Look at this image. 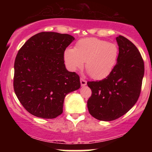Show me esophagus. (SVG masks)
I'll list each match as a JSON object with an SVG mask.
<instances>
[{
  "mask_svg": "<svg viewBox=\"0 0 152 152\" xmlns=\"http://www.w3.org/2000/svg\"><path fill=\"white\" fill-rule=\"evenodd\" d=\"M80 81H81V85L82 86H86V85L87 82H86V80L83 79V78H80Z\"/></svg>",
  "mask_w": 152,
  "mask_h": 152,
  "instance_id": "34e87169",
  "label": "esophagus"
}]
</instances>
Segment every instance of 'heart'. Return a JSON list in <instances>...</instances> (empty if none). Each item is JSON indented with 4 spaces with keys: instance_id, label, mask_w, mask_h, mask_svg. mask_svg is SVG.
Listing matches in <instances>:
<instances>
[{
    "instance_id": "obj_1",
    "label": "heart",
    "mask_w": 152,
    "mask_h": 152,
    "mask_svg": "<svg viewBox=\"0 0 152 152\" xmlns=\"http://www.w3.org/2000/svg\"><path fill=\"white\" fill-rule=\"evenodd\" d=\"M119 48L114 43L97 38L80 39L75 48L66 50L64 58L71 71L83 67L86 61V69L94 79H104L111 74L117 64Z\"/></svg>"
}]
</instances>
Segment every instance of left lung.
Returning a JSON list of instances; mask_svg holds the SVG:
<instances>
[{"mask_svg": "<svg viewBox=\"0 0 152 152\" xmlns=\"http://www.w3.org/2000/svg\"><path fill=\"white\" fill-rule=\"evenodd\" d=\"M119 48L117 64L109 76L88 81L91 96L87 102L89 114L100 121H113L124 115L137 102L142 90L144 63L133 43L116 37Z\"/></svg>", "mask_w": 152, "mask_h": 152, "instance_id": "8db88e82", "label": "left lung"}]
</instances>
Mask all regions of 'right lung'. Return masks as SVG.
Returning <instances> with one entry per match:
<instances>
[{
	"label": "right lung",
	"mask_w": 152,
	"mask_h": 152,
	"mask_svg": "<svg viewBox=\"0 0 152 152\" xmlns=\"http://www.w3.org/2000/svg\"><path fill=\"white\" fill-rule=\"evenodd\" d=\"M74 38L69 34L41 32L31 37L17 53L13 88L30 114L54 118L63 113L66 94L81 86L79 76L69 72L64 52Z\"/></svg>",
	"instance_id": "1"
}]
</instances>
